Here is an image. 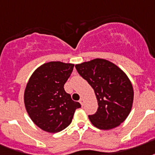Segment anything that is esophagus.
I'll return each instance as SVG.
<instances>
[{
	"instance_id": "34e87169",
	"label": "esophagus",
	"mask_w": 155,
	"mask_h": 155,
	"mask_svg": "<svg viewBox=\"0 0 155 155\" xmlns=\"http://www.w3.org/2000/svg\"><path fill=\"white\" fill-rule=\"evenodd\" d=\"M80 104H81L82 106H84V99H83V98L80 99Z\"/></svg>"
}]
</instances>
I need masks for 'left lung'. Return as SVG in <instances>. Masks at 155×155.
<instances>
[{"mask_svg": "<svg viewBox=\"0 0 155 155\" xmlns=\"http://www.w3.org/2000/svg\"><path fill=\"white\" fill-rule=\"evenodd\" d=\"M75 68L92 87L97 99V111L88 115L91 123L101 130L120 125L130 114L134 100L127 75L114 64L99 58L75 64Z\"/></svg>", "mask_w": 155, "mask_h": 155, "instance_id": "8db88e82", "label": "left lung"}]
</instances>
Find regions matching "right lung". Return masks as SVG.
Segmentation results:
<instances>
[{"label": "right lung", "instance_id": "add662e5", "mask_svg": "<svg viewBox=\"0 0 155 155\" xmlns=\"http://www.w3.org/2000/svg\"><path fill=\"white\" fill-rule=\"evenodd\" d=\"M74 64L60 61L44 64L35 70L25 87L24 101L28 114L38 127L57 133L68 127L81 107L73 101L64 86Z\"/></svg>", "mask_w": 155, "mask_h": 155}]
</instances>
